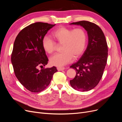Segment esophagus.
I'll use <instances>...</instances> for the list:
<instances>
[{
  "label": "esophagus",
  "mask_w": 122,
  "mask_h": 122,
  "mask_svg": "<svg viewBox=\"0 0 122 122\" xmlns=\"http://www.w3.org/2000/svg\"><path fill=\"white\" fill-rule=\"evenodd\" d=\"M65 68L64 67H57V70L58 71H62V70H65Z\"/></svg>",
  "instance_id": "1"
}]
</instances>
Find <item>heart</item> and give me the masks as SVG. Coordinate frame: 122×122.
<instances>
[{
	"label": "heart",
	"instance_id": "b5f03b06",
	"mask_svg": "<svg viewBox=\"0 0 122 122\" xmlns=\"http://www.w3.org/2000/svg\"><path fill=\"white\" fill-rule=\"evenodd\" d=\"M51 38L55 42L62 43L61 53H56L50 58V64L62 67L71 62L73 56L78 57L82 53L86 42V34L83 29H71L61 27L51 34ZM48 36H44L42 41L43 48L47 53L54 52L55 43Z\"/></svg>",
	"mask_w": 122,
	"mask_h": 122
}]
</instances>
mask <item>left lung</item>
<instances>
[{"instance_id": "left-lung-1", "label": "left lung", "mask_w": 122, "mask_h": 122, "mask_svg": "<svg viewBox=\"0 0 122 122\" xmlns=\"http://www.w3.org/2000/svg\"><path fill=\"white\" fill-rule=\"evenodd\" d=\"M70 24L80 25L87 31L88 45L80 60L70 66L76 75L70 81L71 86L78 91H88L99 83L107 63L108 47L104 33L97 25L87 21Z\"/></svg>"}]
</instances>
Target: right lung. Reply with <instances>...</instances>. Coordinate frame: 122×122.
I'll return each instance as SVG.
<instances>
[{"instance_id":"right-lung-1","label":"right lung","mask_w":122,"mask_h":122,"mask_svg":"<svg viewBox=\"0 0 122 122\" xmlns=\"http://www.w3.org/2000/svg\"><path fill=\"white\" fill-rule=\"evenodd\" d=\"M55 24L36 22L27 26L18 34L15 40L11 61L15 74L28 91L39 93L49 86L56 67L42 68L48 59L43 48L42 41Z\"/></svg>"}]
</instances>
